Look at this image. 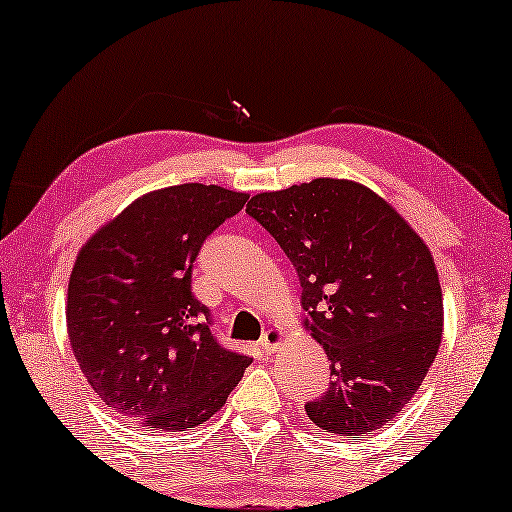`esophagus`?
I'll return each mask as SVG.
<instances>
[{
	"instance_id": "esophagus-1",
	"label": "esophagus",
	"mask_w": 512,
	"mask_h": 512,
	"mask_svg": "<svg viewBox=\"0 0 512 512\" xmlns=\"http://www.w3.org/2000/svg\"><path fill=\"white\" fill-rule=\"evenodd\" d=\"M284 340H286L284 328H279V326H272V328H268V331H265V333H263V338H261V347H263V352L275 354L277 349H279V345H282Z\"/></svg>"
}]
</instances>
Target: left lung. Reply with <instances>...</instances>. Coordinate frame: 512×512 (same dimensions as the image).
<instances>
[{"label": "left lung", "mask_w": 512, "mask_h": 512, "mask_svg": "<svg viewBox=\"0 0 512 512\" xmlns=\"http://www.w3.org/2000/svg\"><path fill=\"white\" fill-rule=\"evenodd\" d=\"M303 286L305 331L333 380L305 405L319 429L387 426L424 382L443 340V289L415 228L368 186L319 177L249 200Z\"/></svg>", "instance_id": "left-lung-1"}]
</instances>
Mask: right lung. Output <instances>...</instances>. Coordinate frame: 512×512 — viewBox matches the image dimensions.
Listing matches in <instances>:
<instances>
[{
  "instance_id": "add662e5",
  "label": "right lung",
  "mask_w": 512,
  "mask_h": 512,
  "mask_svg": "<svg viewBox=\"0 0 512 512\" xmlns=\"http://www.w3.org/2000/svg\"><path fill=\"white\" fill-rule=\"evenodd\" d=\"M247 198L214 184L158 188L76 254L69 345L90 387L118 415L153 431H186L216 415L242 380L251 359L214 340L191 272L207 235Z\"/></svg>"
}]
</instances>
